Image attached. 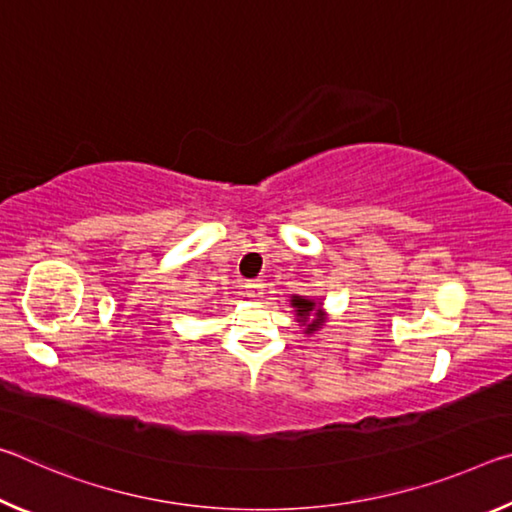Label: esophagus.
<instances>
[{"instance_id":"esophagus-1","label":"esophagus","mask_w":512,"mask_h":512,"mask_svg":"<svg viewBox=\"0 0 512 512\" xmlns=\"http://www.w3.org/2000/svg\"><path fill=\"white\" fill-rule=\"evenodd\" d=\"M246 296L253 298V300H259L264 296V284L262 280H248L246 282Z\"/></svg>"}]
</instances>
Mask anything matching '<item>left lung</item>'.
Returning <instances> with one entry per match:
<instances>
[{"mask_svg": "<svg viewBox=\"0 0 512 512\" xmlns=\"http://www.w3.org/2000/svg\"><path fill=\"white\" fill-rule=\"evenodd\" d=\"M291 307H293V311H296V320L302 327V334H307V336L316 334L318 329H323V325L327 323L323 302H318L316 298L298 296V293H293Z\"/></svg>", "mask_w": 512, "mask_h": 512, "instance_id": "left-lung-1", "label": "left lung"}]
</instances>
